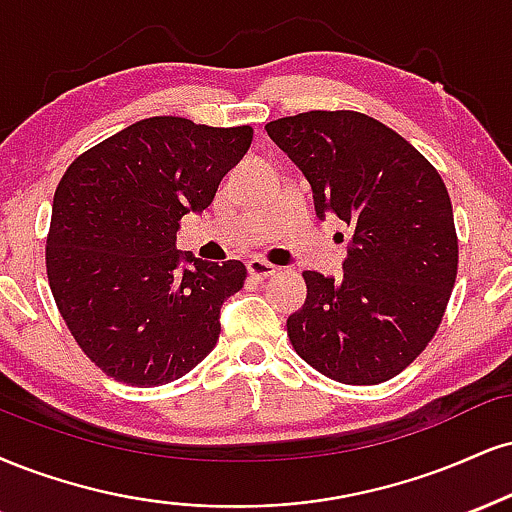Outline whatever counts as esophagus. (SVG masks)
Returning <instances> with one entry per match:
<instances>
[{
	"mask_svg": "<svg viewBox=\"0 0 512 512\" xmlns=\"http://www.w3.org/2000/svg\"><path fill=\"white\" fill-rule=\"evenodd\" d=\"M248 272H250V276H255V279H269V276H274L276 272H279V267L272 262L262 260V257H252V260L248 262Z\"/></svg>",
	"mask_w": 512,
	"mask_h": 512,
	"instance_id": "esophagus-1",
	"label": "esophagus"
}]
</instances>
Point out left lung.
I'll use <instances>...</instances> for the list:
<instances>
[{
	"label": "left lung",
	"instance_id": "1",
	"mask_svg": "<svg viewBox=\"0 0 512 512\" xmlns=\"http://www.w3.org/2000/svg\"><path fill=\"white\" fill-rule=\"evenodd\" d=\"M264 128L310 181L317 217L353 231L343 279L303 272L305 305L286 322L295 353L341 384L393 379L434 338L458 274L439 171L389 126L348 109Z\"/></svg>",
	"mask_w": 512,
	"mask_h": 512
}]
</instances>
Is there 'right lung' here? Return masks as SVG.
Segmentation results:
<instances>
[{
  "mask_svg": "<svg viewBox=\"0 0 512 512\" xmlns=\"http://www.w3.org/2000/svg\"><path fill=\"white\" fill-rule=\"evenodd\" d=\"M252 128L152 116L71 162L52 202L47 279L85 355L128 386L169 384L217 346L243 262L176 250L188 212L212 205ZM184 267L181 268L180 264Z\"/></svg>",
  "mask_w": 512,
  "mask_h": 512,
  "instance_id": "1",
  "label": "right lung"
}]
</instances>
